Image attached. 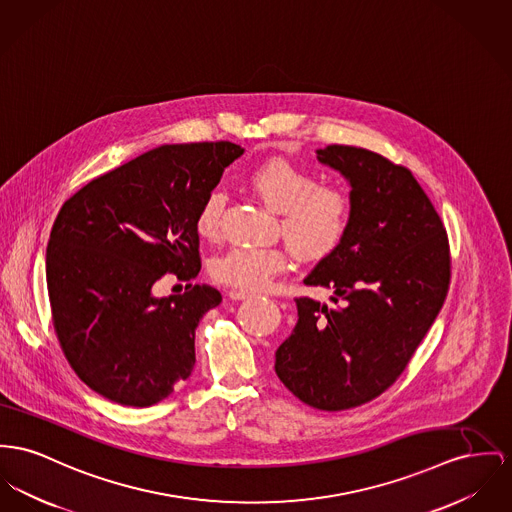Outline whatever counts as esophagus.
<instances>
[{
	"label": "esophagus",
	"instance_id": "34e87169",
	"mask_svg": "<svg viewBox=\"0 0 512 512\" xmlns=\"http://www.w3.org/2000/svg\"><path fill=\"white\" fill-rule=\"evenodd\" d=\"M227 295H229V299H233V301H244V299L252 297V293L242 291V289H231Z\"/></svg>",
	"mask_w": 512,
	"mask_h": 512
}]
</instances>
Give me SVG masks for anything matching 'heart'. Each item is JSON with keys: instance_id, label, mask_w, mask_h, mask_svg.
Here are the masks:
<instances>
[{"instance_id": "b5f03b06", "label": "heart", "mask_w": 512, "mask_h": 512, "mask_svg": "<svg viewBox=\"0 0 512 512\" xmlns=\"http://www.w3.org/2000/svg\"><path fill=\"white\" fill-rule=\"evenodd\" d=\"M248 186L273 211L281 213V233L303 260L330 256L351 223V200L336 186H318L314 174L283 159H272L248 174ZM225 207V194L213 190L196 213V231L215 239ZM289 256L279 246H233L211 262L215 281L242 291L268 287L285 272Z\"/></svg>"}]
</instances>
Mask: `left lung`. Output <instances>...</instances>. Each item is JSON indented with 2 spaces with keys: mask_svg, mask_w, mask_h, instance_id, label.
Segmentation results:
<instances>
[{
  "mask_svg": "<svg viewBox=\"0 0 512 512\" xmlns=\"http://www.w3.org/2000/svg\"><path fill=\"white\" fill-rule=\"evenodd\" d=\"M349 184L351 223L305 277L330 301L297 299L275 351L279 380L310 408L340 411L382 394L429 332L450 281L443 221L406 167L351 145L316 149Z\"/></svg>",
  "mask_w": 512,
  "mask_h": 512,
  "instance_id": "1",
  "label": "left lung"
}]
</instances>
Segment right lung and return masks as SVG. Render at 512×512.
Segmentation results:
<instances>
[{
	"label": "right lung",
	"mask_w": 512,
	"mask_h": 512,
	"mask_svg": "<svg viewBox=\"0 0 512 512\" xmlns=\"http://www.w3.org/2000/svg\"><path fill=\"white\" fill-rule=\"evenodd\" d=\"M242 153L231 141L161 145L62 205L46 250L54 328L75 375L106 400L149 408L192 373L196 328L221 293L155 297L153 285L200 273L196 213Z\"/></svg>",
	"instance_id": "1"
}]
</instances>
